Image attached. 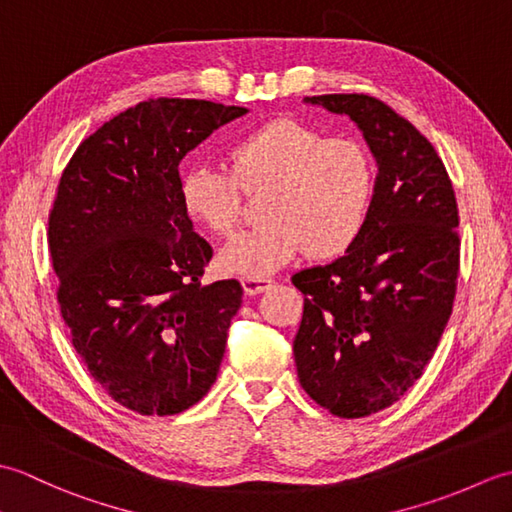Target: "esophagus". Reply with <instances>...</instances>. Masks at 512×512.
Masks as SVG:
<instances>
[{"mask_svg":"<svg viewBox=\"0 0 512 512\" xmlns=\"http://www.w3.org/2000/svg\"><path fill=\"white\" fill-rule=\"evenodd\" d=\"M270 286H273V279H268V277H242V288L248 297H255Z\"/></svg>","mask_w":512,"mask_h":512,"instance_id":"esophagus-1","label":"esophagus"}]
</instances>
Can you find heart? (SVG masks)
<instances>
[{
    "mask_svg": "<svg viewBox=\"0 0 512 512\" xmlns=\"http://www.w3.org/2000/svg\"><path fill=\"white\" fill-rule=\"evenodd\" d=\"M233 173L193 165L180 178V202L195 222L228 235L242 213V188L270 184L268 222L233 237L217 262L224 273L264 277L303 250L332 257L361 235L374 195V165L352 138H325L314 127L277 118L228 149Z\"/></svg>",
    "mask_w": 512,
    "mask_h": 512,
    "instance_id": "b5f03b06",
    "label": "heart"
}]
</instances>
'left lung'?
I'll return each instance as SVG.
<instances>
[{"label": "left lung", "instance_id": "1", "mask_svg": "<svg viewBox=\"0 0 512 512\" xmlns=\"http://www.w3.org/2000/svg\"><path fill=\"white\" fill-rule=\"evenodd\" d=\"M347 116L376 160L372 206L345 255L292 275L303 299L292 343L308 396L363 418L422 376L451 317L460 266L458 204L431 143L367 94L306 96Z\"/></svg>", "mask_w": 512, "mask_h": 512}]
</instances>
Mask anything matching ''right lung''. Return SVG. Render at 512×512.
<instances>
[{"instance_id": "1", "label": "right lung", "mask_w": 512, "mask_h": 512, "mask_svg": "<svg viewBox=\"0 0 512 512\" xmlns=\"http://www.w3.org/2000/svg\"><path fill=\"white\" fill-rule=\"evenodd\" d=\"M246 107L151 99L85 138L48 226L63 321L92 378L140 416H173L215 383L242 306L235 279L202 286L213 250L180 202V160Z\"/></svg>"}]
</instances>
